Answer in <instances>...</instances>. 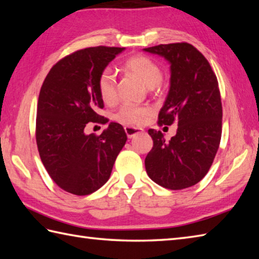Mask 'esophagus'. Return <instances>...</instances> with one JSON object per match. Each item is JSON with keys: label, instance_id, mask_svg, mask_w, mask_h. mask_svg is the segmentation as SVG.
I'll return each instance as SVG.
<instances>
[{"label": "esophagus", "instance_id": "1", "mask_svg": "<svg viewBox=\"0 0 259 259\" xmlns=\"http://www.w3.org/2000/svg\"><path fill=\"white\" fill-rule=\"evenodd\" d=\"M124 131L126 134V137H128V138L130 139V138H133V137H135L136 135L141 134L142 129L135 128V126H124Z\"/></svg>", "mask_w": 259, "mask_h": 259}]
</instances>
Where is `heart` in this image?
I'll use <instances>...</instances> for the list:
<instances>
[{
	"mask_svg": "<svg viewBox=\"0 0 259 259\" xmlns=\"http://www.w3.org/2000/svg\"><path fill=\"white\" fill-rule=\"evenodd\" d=\"M123 70L136 75L149 89L157 87L162 80V71L159 64L155 60L141 54L126 59L123 62ZM98 91L103 102L112 104L117 101V83L111 69H104L99 74ZM150 113L149 107L125 103L114 114V119L124 125H140Z\"/></svg>",
	"mask_w": 259,
	"mask_h": 259,
	"instance_id": "1",
	"label": "heart"
}]
</instances>
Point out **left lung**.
I'll return each mask as SVG.
<instances>
[{
    "mask_svg": "<svg viewBox=\"0 0 259 259\" xmlns=\"http://www.w3.org/2000/svg\"><path fill=\"white\" fill-rule=\"evenodd\" d=\"M144 50L170 62V89L158 124L178 123L169 141L161 131L148 130L153 146L145 160L147 174L163 188H188L207 175L221 144L223 107L217 76L202 53L187 42Z\"/></svg>",
    "mask_w": 259,
    "mask_h": 259,
    "instance_id": "8db88e82",
    "label": "left lung"
}]
</instances>
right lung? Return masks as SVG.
I'll return each instance as SVG.
<instances>
[{"instance_id":"obj_1","label":"right lung","mask_w":259,"mask_h":259,"mask_svg":"<svg viewBox=\"0 0 259 259\" xmlns=\"http://www.w3.org/2000/svg\"><path fill=\"white\" fill-rule=\"evenodd\" d=\"M123 48L93 47L62 58L46 76L38 95L35 139L51 179L76 196L95 192L107 183L126 135L111 122L100 136L85 135L89 123H107L98 114L103 100L98 91L101 71Z\"/></svg>"}]
</instances>
